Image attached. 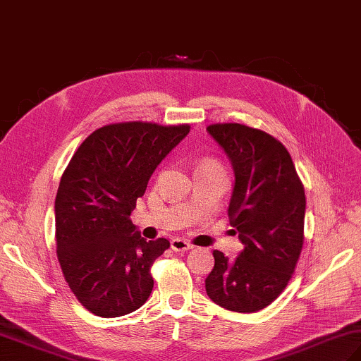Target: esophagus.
<instances>
[{"label":"esophagus","mask_w":361,"mask_h":361,"mask_svg":"<svg viewBox=\"0 0 361 361\" xmlns=\"http://www.w3.org/2000/svg\"><path fill=\"white\" fill-rule=\"evenodd\" d=\"M171 248L173 251H189V250H192L194 247H192V243H189L188 240L176 237V239L171 240Z\"/></svg>","instance_id":"34e87169"}]
</instances>
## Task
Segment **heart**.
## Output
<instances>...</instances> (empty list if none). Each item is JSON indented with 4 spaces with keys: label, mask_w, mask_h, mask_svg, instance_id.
<instances>
[{
    "label": "heart",
    "mask_w": 361,
    "mask_h": 361,
    "mask_svg": "<svg viewBox=\"0 0 361 361\" xmlns=\"http://www.w3.org/2000/svg\"><path fill=\"white\" fill-rule=\"evenodd\" d=\"M206 164H214V163H206Z\"/></svg>",
    "instance_id": "obj_1"
}]
</instances>
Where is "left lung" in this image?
I'll use <instances>...</instances> for the list:
<instances>
[{
    "label": "left lung",
    "instance_id": "left-lung-1",
    "mask_svg": "<svg viewBox=\"0 0 361 361\" xmlns=\"http://www.w3.org/2000/svg\"><path fill=\"white\" fill-rule=\"evenodd\" d=\"M208 132L234 169L228 216L243 251L234 260L212 252L206 293L226 310L252 313L270 305L295 273L304 245V186L288 150L270 133L237 122Z\"/></svg>",
    "mask_w": 361,
    "mask_h": 361
}]
</instances>
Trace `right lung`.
<instances>
[{
  "label": "right lung",
  "instance_id": "right-lung-1",
  "mask_svg": "<svg viewBox=\"0 0 361 361\" xmlns=\"http://www.w3.org/2000/svg\"><path fill=\"white\" fill-rule=\"evenodd\" d=\"M189 128L142 121L104 126L65 169L56 197L57 259L74 296L97 317L127 315L152 293L150 268L171 243L145 240L130 214Z\"/></svg>",
  "mask_w": 361,
  "mask_h": 361
}]
</instances>
